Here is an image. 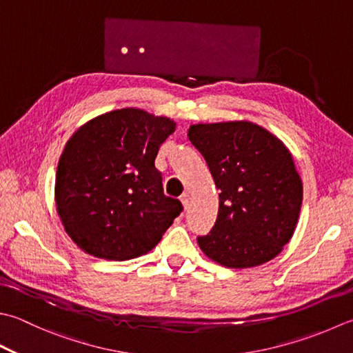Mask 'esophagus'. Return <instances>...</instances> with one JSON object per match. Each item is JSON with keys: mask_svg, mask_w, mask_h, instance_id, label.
I'll use <instances>...</instances> for the list:
<instances>
[{"mask_svg": "<svg viewBox=\"0 0 353 353\" xmlns=\"http://www.w3.org/2000/svg\"><path fill=\"white\" fill-rule=\"evenodd\" d=\"M190 200H191V197H190L188 192H183V194L181 196V202H182V205H183V208H185V210H188V206H190Z\"/></svg>", "mask_w": 353, "mask_h": 353, "instance_id": "34e87169", "label": "esophagus"}]
</instances>
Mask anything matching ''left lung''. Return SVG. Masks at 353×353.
I'll return each instance as SVG.
<instances>
[{
    "label": "left lung",
    "mask_w": 353,
    "mask_h": 353,
    "mask_svg": "<svg viewBox=\"0 0 353 353\" xmlns=\"http://www.w3.org/2000/svg\"><path fill=\"white\" fill-rule=\"evenodd\" d=\"M188 137L220 191L216 225L197 239L200 250L232 269L277 257L292 237L303 203L291 151L271 131L246 119L194 123Z\"/></svg>",
    "instance_id": "1"
}]
</instances>
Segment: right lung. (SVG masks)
Returning <instances> with one entry per match:
<instances>
[{"mask_svg": "<svg viewBox=\"0 0 353 353\" xmlns=\"http://www.w3.org/2000/svg\"><path fill=\"white\" fill-rule=\"evenodd\" d=\"M176 122L142 108L93 117L74 131L59 157L54 202L74 245L103 260L150 252L181 214L163 194L154 167L159 147Z\"/></svg>", "mask_w": 353, "mask_h": 353, "instance_id": "add662e5", "label": "right lung"}]
</instances>
